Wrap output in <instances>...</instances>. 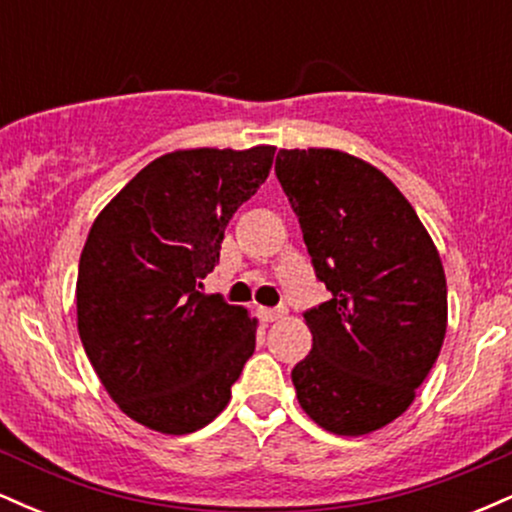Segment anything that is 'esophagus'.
Masks as SVG:
<instances>
[{
  "label": "esophagus",
  "mask_w": 512,
  "mask_h": 512,
  "mask_svg": "<svg viewBox=\"0 0 512 512\" xmlns=\"http://www.w3.org/2000/svg\"><path fill=\"white\" fill-rule=\"evenodd\" d=\"M257 313H260L264 322H274V320H279V317L286 315V308L284 305H279V308H260Z\"/></svg>",
  "instance_id": "1"
}]
</instances>
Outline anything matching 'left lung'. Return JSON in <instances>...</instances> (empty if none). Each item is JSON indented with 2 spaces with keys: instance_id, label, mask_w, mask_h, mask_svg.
Wrapping results in <instances>:
<instances>
[{
  "instance_id": "1",
  "label": "left lung",
  "mask_w": 512,
  "mask_h": 512,
  "mask_svg": "<svg viewBox=\"0 0 512 512\" xmlns=\"http://www.w3.org/2000/svg\"><path fill=\"white\" fill-rule=\"evenodd\" d=\"M276 178L330 301L303 313L313 349L291 370L305 414L339 436L414 402L448 327V286L416 211L378 168L334 149H281Z\"/></svg>"
}]
</instances>
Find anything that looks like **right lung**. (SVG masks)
Masks as SVG:
<instances>
[{
  "label": "right lung",
  "instance_id": "obj_1",
  "mask_svg": "<svg viewBox=\"0 0 512 512\" xmlns=\"http://www.w3.org/2000/svg\"><path fill=\"white\" fill-rule=\"evenodd\" d=\"M274 151H173L93 221L76 279L79 337L108 395L146 428L182 436L207 426L255 351L248 310L199 289Z\"/></svg>",
  "mask_w": 512,
  "mask_h": 512
}]
</instances>
